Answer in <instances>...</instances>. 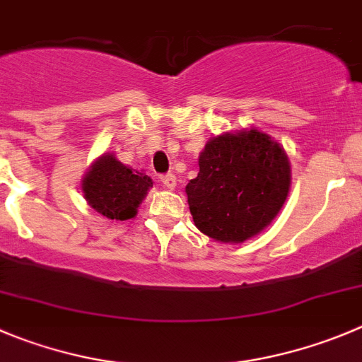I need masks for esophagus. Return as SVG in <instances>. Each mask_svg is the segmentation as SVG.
<instances>
[{
    "label": "esophagus",
    "instance_id": "obj_1",
    "mask_svg": "<svg viewBox=\"0 0 362 362\" xmlns=\"http://www.w3.org/2000/svg\"><path fill=\"white\" fill-rule=\"evenodd\" d=\"M161 183H163L167 188H170V190H174L175 185H177V179H175L174 174H165L161 175Z\"/></svg>",
    "mask_w": 362,
    "mask_h": 362
}]
</instances>
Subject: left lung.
<instances>
[{"mask_svg": "<svg viewBox=\"0 0 362 362\" xmlns=\"http://www.w3.org/2000/svg\"><path fill=\"white\" fill-rule=\"evenodd\" d=\"M291 185L286 153L267 133L243 129L213 136L187 185L188 206L201 233L222 243L259 235L281 211Z\"/></svg>", "mask_w": 362, "mask_h": 362, "instance_id": "8db88e82", "label": "left lung"}]
</instances>
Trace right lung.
Segmentation results:
<instances>
[{"instance_id":"right-lung-1","label":"right lung","mask_w":362,"mask_h":362,"mask_svg":"<svg viewBox=\"0 0 362 362\" xmlns=\"http://www.w3.org/2000/svg\"><path fill=\"white\" fill-rule=\"evenodd\" d=\"M149 188H153L149 175L126 167L113 154L95 160L81 181L88 206L110 220L133 218Z\"/></svg>"}]
</instances>
